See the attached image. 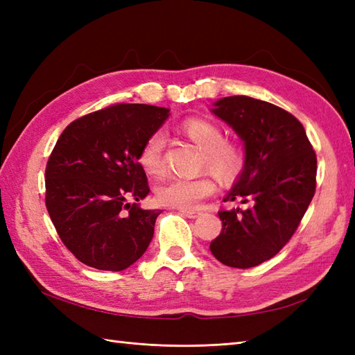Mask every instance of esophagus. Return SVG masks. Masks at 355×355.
<instances>
[{
	"label": "esophagus",
	"mask_w": 355,
	"mask_h": 355,
	"mask_svg": "<svg viewBox=\"0 0 355 355\" xmlns=\"http://www.w3.org/2000/svg\"><path fill=\"white\" fill-rule=\"evenodd\" d=\"M180 214L187 218H197L200 215L198 210H184V209H180Z\"/></svg>",
	"instance_id": "1"
}]
</instances>
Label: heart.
Instances as JSON below:
<instances>
[{
    "mask_svg": "<svg viewBox=\"0 0 355 355\" xmlns=\"http://www.w3.org/2000/svg\"><path fill=\"white\" fill-rule=\"evenodd\" d=\"M187 139L197 145L201 153V164L223 183H233L245 169L247 157L239 143L224 139V130L214 120L205 117L186 119L180 126ZM164 135L157 131L143 143L139 154L141 169L150 177L163 173ZM216 189L215 182L207 175L195 178H169L157 187V201L163 206L191 210L210 197Z\"/></svg>",
    "mask_w": 355,
    "mask_h": 355,
    "instance_id": "heart-1",
    "label": "heart"
}]
</instances>
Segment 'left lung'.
<instances>
[{
    "label": "left lung",
    "instance_id": "1",
    "mask_svg": "<svg viewBox=\"0 0 355 355\" xmlns=\"http://www.w3.org/2000/svg\"><path fill=\"white\" fill-rule=\"evenodd\" d=\"M214 114L244 141L245 169L224 201L248 205L220 210L221 233L210 252L224 266L250 268L288 243L315 192L318 158L302 123L288 111L248 96L223 97Z\"/></svg>",
    "mask_w": 355,
    "mask_h": 355
}]
</instances>
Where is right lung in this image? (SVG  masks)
<instances>
[{
    "label": "right lung",
    "instance_id": "right-lung-1",
    "mask_svg": "<svg viewBox=\"0 0 355 355\" xmlns=\"http://www.w3.org/2000/svg\"><path fill=\"white\" fill-rule=\"evenodd\" d=\"M168 117V108L117 103L76 119L58 139L45 168V206L85 266L120 271L146 252L160 210L137 205L149 193L139 154Z\"/></svg>",
    "mask_w": 355,
    "mask_h": 355
}]
</instances>
